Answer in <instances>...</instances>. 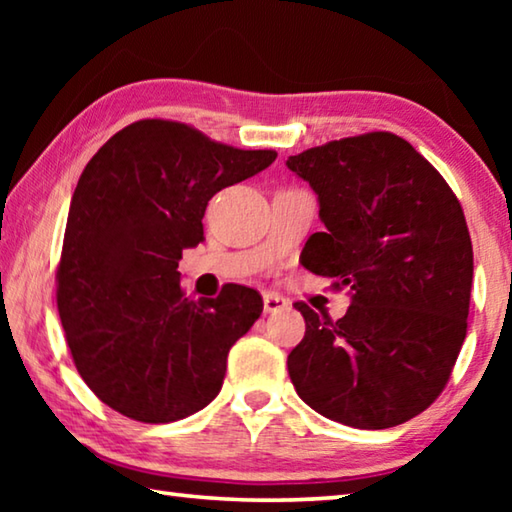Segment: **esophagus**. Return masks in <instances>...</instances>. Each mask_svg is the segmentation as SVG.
Returning a JSON list of instances; mask_svg holds the SVG:
<instances>
[{
  "instance_id": "34e87169",
  "label": "esophagus",
  "mask_w": 512,
  "mask_h": 512,
  "mask_svg": "<svg viewBox=\"0 0 512 512\" xmlns=\"http://www.w3.org/2000/svg\"><path fill=\"white\" fill-rule=\"evenodd\" d=\"M289 305H291V302L284 296H280V293H273V291L264 293V311H266V314H277V311L289 309Z\"/></svg>"
}]
</instances>
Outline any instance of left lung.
<instances>
[{
  "mask_svg": "<svg viewBox=\"0 0 512 512\" xmlns=\"http://www.w3.org/2000/svg\"><path fill=\"white\" fill-rule=\"evenodd\" d=\"M318 196L325 232L302 264L348 287L334 323L305 302V339L287 366L300 400L354 429H388L443 393L465 341L474 273L463 207L445 178L393 133L291 155Z\"/></svg>",
  "mask_w": 512,
  "mask_h": 512,
  "instance_id": "8db88e82",
  "label": "left lung"
}]
</instances>
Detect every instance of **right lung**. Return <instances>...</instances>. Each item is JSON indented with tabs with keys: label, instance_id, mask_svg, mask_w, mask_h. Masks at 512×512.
<instances>
[{
	"label": "right lung",
	"instance_id": "right-lung-1",
	"mask_svg": "<svg viewBox=\"0 0 512 512\" xmlns=\"http://www.w3.org/2000/svg\"><path fill=\"white\" fill-rule=\"evenodd\" d=\"M275 158L212 142L178 121L142 119L83 169L56 302L76 370L110 409L176 422L219 395L228 352L264 302L241 284H225L216 298H187L178 262L203 241L207 201Z\"/></svg>",
	"mask_w": 512,
	"mask_h": 512
}]
</instances>
